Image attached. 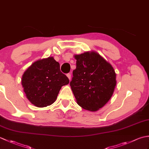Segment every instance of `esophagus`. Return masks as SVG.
<instances>
[{"label":"esophagus","mask_w":149,"mask_h":149,"mask_svg":"<svg viewBox=\"0 0 149 149\" xmlns=\"http://www.w3.org/2000/svg\"><path fill=\"white\" fill-rule=\"evenodd\" d=\"M66 76H67V77L68 78L69 80L71 79V74H66Z\"/></svg>","instance_id":"1"}]
</instances>
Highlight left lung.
<instances>
[{"label":"left lung","mask_w":149,"mask_h":149,"mask_svg":"<svg viewBox=\"0 0 149 149\" xmlns=\"http://www.w3.org/2000/svg\"><path fill=\"white\" fill-rule=\"evenodd\" d=\"M77 67L73 71L70 86L82 108L97 111L112 97L116 84L112 65L95 51L74 55Z\"/></svg>","instance_id":"1"}]
</instances>
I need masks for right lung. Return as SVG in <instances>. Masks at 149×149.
<instances>
[{"label": "right lung", "instance_id": "obj_1", "mask_svg": "<svg viewBox=\"0 0 149 149\" xmlns=\"http://www.w3.org/2000/svg\"><path fill=\"white\" fill-rule=\"evenodd\" d=\"M22 85L27 99L34 106L44 107L55 102L68 78L60 71V65L53 57L34 62L22 77Z\"/></svg>", "mask_w": 149, "mask_h": 149}]
</instances>
